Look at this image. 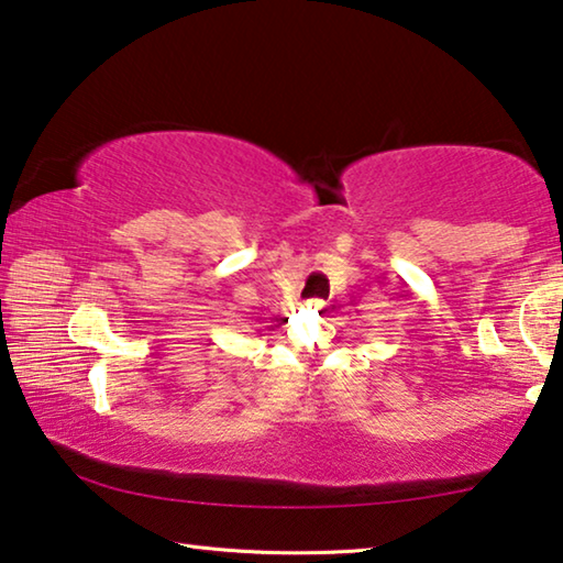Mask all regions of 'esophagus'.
Instances as JSON below:
<instances>
[{
	"label": "esophagus",
	"instance_id": "esophagus-1",
	"mask_svg": "<svg viewBox=\"0 0 563 563\" xmlns=\"http://www.w3.org/2000/svg\"><path fill=\"white\" fill-rule=\"evenodd\" d=\"M308 308H313V310H323V308H325V303H323V300H308Z\"/></svg>",
	"mask_w": 563,
	"mask_h": 563
}]
</instances>
